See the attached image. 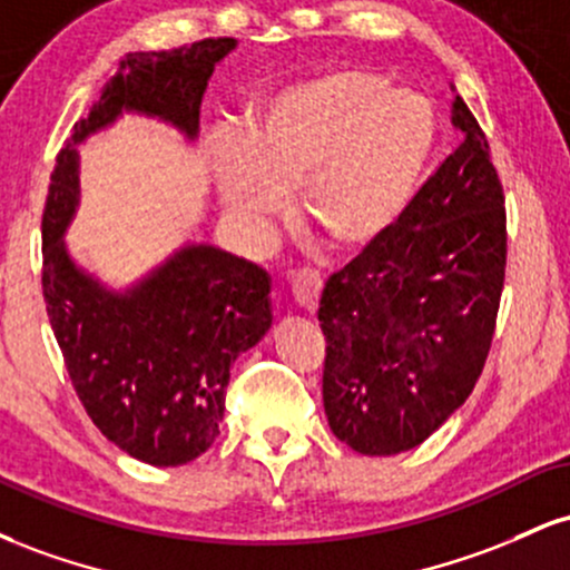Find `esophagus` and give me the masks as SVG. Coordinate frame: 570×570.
I'll return each instance as SVG.
<instances>
[{
	"mask_svg": "<svg viewBox=\"0 0 570 570\" xmlns=\"http://www.w3.org/2000/svg\"><path fill=\"white\" fill-rule=\"evenodd\" d=\"M289 286L294 303L303 307L305 313H316L318 297H322V278L316 273H294Z\"/></svg>",
	"mask_w": 570,
	"mask_h": 570,
	"instance_id": "obj_1",
	"label": "esophagus"
}]
</instances>
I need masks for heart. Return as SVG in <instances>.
<instances>
[{
    "label": "heart",
    "instance_id": "b5f03b06",
    "mask_svg": "<svg viewBox=\"0 0 570 570\" xmlns=\"http://www.w3.org/2000/svg\"><path fill=\"white\" fill-rule=\"evenodd\" d=\"M426 98L364 69L294 82L252 115L240 149L214 168L227 217L263 240L299 187V217L340 254H362L407 212L434 153Z\"/></svg>",
    "mask_w": 570,
    "mask_h": 570
}]
</instances>
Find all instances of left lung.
I'll return each instance as SVG.
<instances>
[{
	"instance_id": "8db88e82",
	"label": "left lung",
	"mask_w": 570,
	"mask_h": 570,
	"mask_svg": "<svg viewBox=\"0 0 570 570\" xmlns=\"http://www.w3.org/2000/svg\"><path fill=\"white\" fill-rule=\"evenodd\" d=\"M450 122L461 147L394 233L326 281L318 305L326 421L362 455L429 440L472 394L493 340L507 267L503 189L458 94Z\"/></svg>"
}]
</instances>
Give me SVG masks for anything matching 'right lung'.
I'll return each mask as SVG.
<instances>
[{
  "label": "right lung",
  "instance_id": "right-lung-1",
  "mask_svg": "<svg viewBox=\"0 0 570 570\" xmlns=\"http://www.w3.org/2000/svg\"><path fill=\"white\" fill-rule=\"evenodd\" d=\"M235 39L128 53L58 153L42 214V292L71 385L98 431L149 466L206 453L240 353L273 324L271 276L219 246L187 240L134 284L77 263L67 230L80 208V147L122 115L198 141L200 101Z\"/></svg>",
  "mask_w": 570,
  "mask_h": 570
}]
</instances>
